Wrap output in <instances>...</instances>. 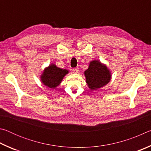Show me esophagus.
<instances>
[{"label": "esophagus", "mask_w": 151, "mask_h": 151, "mask_svg": "<svg viewBox=\"0 0 151 151\" xmlns=\"http://www.w3.org/2000/svg\"><path fill=\"white\" fill-rule=\"evenodd\" d=\"M73 73H77L78 71V67L74 68L73 69Z\"/></svg>", "instance_id": "esophagus-1"}]
</instances>
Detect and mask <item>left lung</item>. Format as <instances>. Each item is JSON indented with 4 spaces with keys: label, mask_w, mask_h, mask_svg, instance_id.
<instances>
[{
    "label": "left lung",
    "mask_w": 151,
    "mask_h": 151,
    "mask_svg": "<svg viewBox=\"0 0 151 151\" xmlns=\"http://www.w3.org/2000/svg\"><path fill=\"white\" fill-rule=\"evenodd\" d=\"M86 83L91 90H96L106 85L111 80V73L105 65L98 60L91 61L85 71Z\"/></svg>",
    "instance_id": "obj_1"
}]
</instances>
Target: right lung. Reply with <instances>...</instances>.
<instances>
[{
	"label": "right lung",
	"mask_w": 151,
	"mask_h": 151,
	"mask_svg": "<svg viewBox=\"0 0 151 151\" xmlns=\"http://www.w3.org/2000/svg\"><path fill=\"white\" fill-rule=\"evenodd\" d=\"M68 73L67 70L58 68L55 65H50L43 72L41 81L48 87L55 88L59 85L64 76Z\"/></svg>",
	"instance_id": "obj_1"
}]
</instances>
